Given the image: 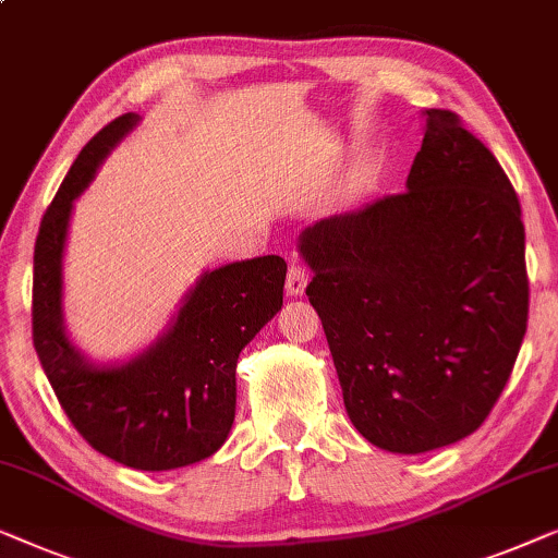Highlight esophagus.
Returning a JSON list of instances; mask_svg holds the SVG:
<instances>
[{
    "instance_id": "esophagus-1",
    "label": "esophagus",
    "mask_w": 558,
    "mask_h": 558,
    "mask_svg": "<svg viewBox=\"0 0 558 558\" xmlns=\"http://www.w3.org/2000/svg\"><path fill=\"white\" fill-rule=\"evenodd\" d=\"M308 280H311V276H308V270L303 268V265H290L288 278H286L288 295H293V298L303 295V290H305V286H308Z\"/></svg>"
}]
</instances>
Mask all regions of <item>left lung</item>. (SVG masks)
Masks as SVG:
<instances>
[{
    "label": "left lung",
    "mask_w": 558,
    "mask_h": 558,
    "mask_svg": "<svg viewBox=\"0 0 558 558\" xmlns=\"http://www.w3.org/2000/svg\"><path fill=\"white\" fill-rule=\"evenodd\" d=\"M407 192L305 227V295L349 420L417 454L483 425L529 320L521 204L490 148L429 108Z\"/></svg>",
    "instance_id": "1"
}]
</instances>
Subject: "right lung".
Masks as SVG:
<instances>
[{"instance_id":"1","label":"right lung","mask_w":558,"mask_h":558,"mask_svg":"<svg viewBox=\"0 0 558 558\" xmlns=\"http://www.w3.org/2000/svg\"><path fill=\"white\" fill-rule=\"evenodd\" d=\"M123 113L93 136L47 207L35 242L33 341L54 397L93 450L133 470H174L225 445L238 402V356L282 305L278 255L207 270L156 343L125 364H93L62 324V253L73 202L136 129Z\"/></svg>"}]
</instances>
